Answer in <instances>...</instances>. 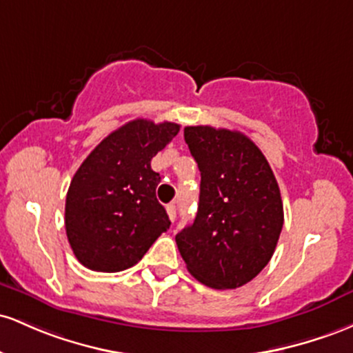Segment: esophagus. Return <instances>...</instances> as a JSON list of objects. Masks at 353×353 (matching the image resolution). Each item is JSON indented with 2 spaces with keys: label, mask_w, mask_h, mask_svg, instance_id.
Listing matches in <instances>:
<instances>
[{
  "label": "esophagus",
  "mask_w": 353,
  "mask_h": 353,
  "mask_svg": "<svg viewBox=\"0 0 353 353\" xmlns=\"http://www.w3.org/2000/svg\"><path fill=\"white\" fill-rule=\"evenodd\" d=\"M166 213H168L170 220L175 221V219H176V207H175V205H168V207H166Z\"/></svg>",
  "instance_id": "obj_1"
}]
</instances>
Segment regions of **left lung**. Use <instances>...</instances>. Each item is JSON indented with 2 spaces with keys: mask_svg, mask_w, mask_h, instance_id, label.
Wrapping results in <instances>:
<instances>
[{
  "mask_svg": "<svg viewBox=\"0 0 353 353\" xmlns=\"http://www.w3.org/2000/svg\"><path fill=\"white\" fill-rule=\"evenodd\" d=\"M185 141L200 170L195 221L175 240L188 272L207 287L248 283L275 252L283 205L267 158L248 137L213 126H187Z\"/></svg>",
  "mask_w": 353,
  "mask_h": 353,
  "instance_id": "8db88e82",
  "label": "left lung"
}]
</instances>
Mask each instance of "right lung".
I'll use <instances>...</instances> for the list:
<instances>
[{
    "mask_svg": "<svg viewBox=\"0 0 353 353\" xmlns=\"http://www.w3.org/2000/svg\"><path fill=\"white\" fill-rule=\"evenodd\" d=\"M180 125L128 121L86 157L71 180L65 205L66 236L78 262L94 272H121L143 259L170 228L157 200L160 173L152 158Z\"/></svg>",
    "mask_w": 353,
    "mask_h": 353,
    "instance_id": "add662e5",
    "label": "right lung"
}]
</instances>
